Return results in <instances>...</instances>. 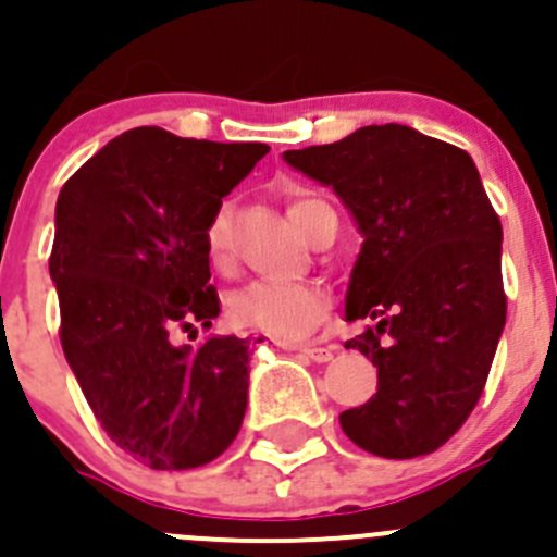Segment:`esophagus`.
Listing matches in <instances>:
<instances>
[{"instance_id": "esophagus-1", "label": "esophagus", "mask_w": 557, "mask_h": 557, "mask_svg": "<svg viewBox=\"0 0 557 557\" xmlns=\"http://www.w3.org/2000/svg\"><path fill=\"white\" fill-rule=\"evenodd\" d=\"M292 349H295L297 355L306 357V360H313V362L333 360V349H327V346H292Z\"/></svg>"}]
</instances>
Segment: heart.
<instances>
[{"mask_svg": "<svg viewBox=\"0 0 557 557\" xmlns=\"http://www.w3.org/2000/svg\"><path fill=\"white\" fill-rule=\"evenodd\" d=\"M324 216H335V213L319 197L297 195L289 200V219L308 240L317 235ZM233 202L224 200L206 224V251L208 260L216 268H227L233 262ZM327 308V295L317 284L251 281L244 289L230 295L227 317L240 330H255L276 341H300L322 324Z\"/></svg>", "mask_w": 557, "mask_h": 557, "instance_id": "b5f03b06", "label": "heart"}]
</instances>
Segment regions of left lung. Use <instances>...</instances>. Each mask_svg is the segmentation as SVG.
I'll return each mask as SVG.
<instances>
[{"label":"left lung","instance_id":"8db88e82","mask_svg":"<svg viewBox=\"0 0 557 557\" xmlns=\"http://www.w3.org/2000/svg\"><path fill=\"white\" fill-rule=\"evenodd\" d=\"M333 186L362 235L346 349L376 366V395L341 414L366 453L409 460L447 444L476 406L506 324L500 222L463 148L404 124L284 151Z\"/></svg>","mask_w":557,"mask_h":557}]
</instances>
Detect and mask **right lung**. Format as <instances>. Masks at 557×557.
I'll list each match as a JSON object with an SVG mask.
<instances>
[{
  "instance_id": "obj_1",
  "label": "right lung",
  "mask_w": 557,
  "mask_h": 557,
  "mask_svg": "<svg viewBox=\"0 0 557 557\" xmlns=\"http://www.w3.org/2000/svg\"><path fill=\"white\" fill-rule=\"evenodd\" d=\"M268 151L137 126L59 191L48 268L64 357L110 442L157 471L211 463L244 422L249 341L173 335L219 317L206 224Z\"/></svg>"
}]
</instances>
